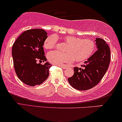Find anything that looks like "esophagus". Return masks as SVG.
<instances>
[{
  "mask_svg": "<svg viewBox=\"0 0 122 122\" xmlns=\"http://www.w3.org/2000/svg\"><path fill=\"white\" fill-rule=\"evenodd\" d=\"M60 66V67H61V68H63V69H66V68H68V66H63V65H62V66Z\"/></svg>",
  "mask_w": 122,
  "mask_h": 122,
  "instance_id": "obj_1",
  "label": "esophagus"
}]
</instances>
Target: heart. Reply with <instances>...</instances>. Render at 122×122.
<instances>
[{
    "label": "heart",
    "instance_id": "obj_1",
    "mask_svg": "<svg viewBox=\"0 0 122 122\" xmlns=\"http://www.w3.org/2000/svg\"><path fill=\"white\" fill-rule=\"evenodd\" d=\"M61 39L66 46L64 48L66 52L52 51L48 53V59L51 64L56 66L69 63L75 59L82 61L91 56L94 52L95 43L88 39H81L72 36H65ZM58 38L56 35L48 36L44 42V47L46 49H53L56 46Z\"/></svg>",
    "mask_w": 122,
    "mask_h": 122
}]
</instances>
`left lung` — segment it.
<instances>
[{"instance_id": "obj_1", "label": "left lung", "mask_w": 122, "mask_h": 122, "mask_svg": "<svg viewBox=\"0 0 122 122\" xmlns=\"http://www.w3.org/2000/svg\"><path fill=\"white\" fill-rule=\"evenodd\" d=\"M97 51L85 61L83 68H74V75L68 79L74 89L86 91L96 86L106 74L111 61V51L104 40L96 38Z\"/></svg>"}]
</instances>
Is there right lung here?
Listing matches in <instances>:
<instances>
[{
	"label": "right lung",
	"instance_id": "add662e5",
	"mask_svg": "<svg viewBox=\"0 0 122 122\" xmlns=\"http://www.w3.org/2000/svg\"><path fill=\"white\" fill-rule=\"evenodd\" d=\"M47 33L41 29H29L20 35L13 44L12 56L15 71L25 84L34 86L44 82L49 76L51 65L36 61H46L43 45Z\"/></svg>",
	"mask_w": 122,
	"mask_h": 122
}]
</instances>
